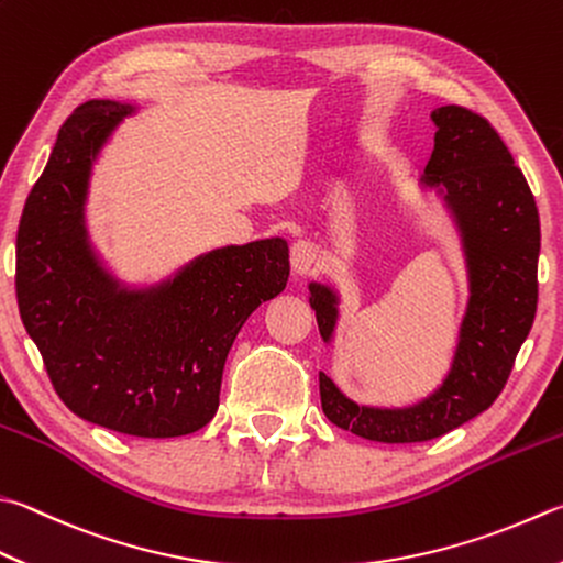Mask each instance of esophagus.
Masks as SVG:
<instances>
[{"label":"esophagus","instance_id":"34e87169","mask_svg":"<svg viewBox=\"0 0 563 563\" xmlns=\"http://www.w3.org/2000/svg\"><path fill=\"white\" fill-rule=\"evenodd\" d=\"M318 267V252L311 242L299 240L291 247V272L296 277H309Z\"/></svg>","mask_w":563,"mask_h":563}]
</instances>
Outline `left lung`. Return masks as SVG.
Wrapping results in <instances>:
<instances>
[{
    "label": "left lung",
    "mask_w": 563,
    "mask_h": 563,
    "mask_svg": "<svg viewBox=\"0 0 563 563\" xmlns=\"http://www.w3.org/2000/svg\"><path fill=\"white\" fill-rule=\"evenodd\" d=\"M431 120L433 152L417 188L451 218L468 282L449 369L427 397L407 407L357 405L325 373L318 375L325 417L379 443L437 439L483 413L503 391L537 313L542 232L525 174L481 114L443 104ZM309 291L318 331L331 347L343 296L321 282H311Z\"/></svg>",
    "instance_id": "obj_1"
}]
</instances>
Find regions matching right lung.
I'll list each match as a JSON object with an SVG mask.
<instances>
[{
    "label": "right lung",
    "instance_id": "add662e5",
    "mask_svg": "<svg viewBox=\"0 0 563 563\" xmlns=\"http://www.w3.org/2000/svg\"><path fill=\"white\" fill-rule=\"evenodd\" d=\"M136 104L88 100L60 126L16 232V301L73 413L140 439L203 429L222 367L254 309L289 279L282 238L222 245L146 284L124 282L92 242L95 164Z\"/></svg>",
    "mask_w": 563,
    "mask_h": 563
}]
</instances>
